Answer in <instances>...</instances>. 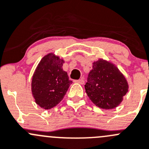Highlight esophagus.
Returning <instances> with one entry per match:
<instances>
[{
	"instance_id": "34e87169",
	"label": "esophagus",
	"mask_w": 149,
	"mask_h": 149,
	"mask_svg": "<svg viewBox=\"0 0 149 149\" xmlns=\"http://www.w3.org/2000/svg\"><path fill=\"white\" fill-rule=\"evenodd\" d=\"M74 82H76V83H79L80 84H84V81L83 79H79V80H75Z\"/></svg>"
}]
</instances>
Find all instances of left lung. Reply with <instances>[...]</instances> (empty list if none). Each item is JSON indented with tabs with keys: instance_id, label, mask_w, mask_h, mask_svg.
<instances>
[{
	"instance_id": "1",
	"label": "left lung",
	"mask_w": 149,
	"mask_h": 149,
	"mask_svg": "<svg viewBox=\"0 0 149 149\" xmlns=\"http://www.w3.org/2000/svg\"><path fill=\"white\" fill-rule=\"evenodd\" d=\"M85 92L96 106L102 109L116 108L128 92L127 81L112 63L99 59L92 63Z\"/></svg>"
}]
</instances>
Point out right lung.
<instances>
[{"mask_svg": "<svg viewBox=\"0 0 149 149\" xmlns=\"http://www.w3.org/2000/svg\"><path fill=\"white\" fill-rule=\"evenodd\" d=\"M64 63L54 53H49L41 59L33 73L32 94L36 104L44 109H51L61 102L72 84L63 69Z\"/></svg>", "mask_w": 149, "mask_h": 149, "instance_id": "1", "label": "right lung"}]
</instances>
